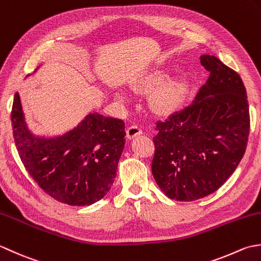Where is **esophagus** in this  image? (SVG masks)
Segmentation results:
<instances>
[{
  "label": "esophagus",
  "instance_id": "obj_1",
  "mask_svg": "<svg viewBox=\"0 0 261 261\" xmlns=\"http://www.w3.org/2000/svg\"><path fill=\"white\" fill-rule=\"evenodd\" d=\"M141 134H142V128L138 125H132L126 130L127 138H129V140L130 138H134L137 135H141Z\"/></svg>",
  "mask_w": 261,
  "mask_h": 261
}]
</instances>
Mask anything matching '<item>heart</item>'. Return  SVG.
Returning a JSON list of instances; mask_svg holds the SVG:
<instances>
[{
    "mask_svg": "<svg viewBox=\"0 0 261 261\" xmlns=\"http://www.w3.org/2000/svg\"><path fill=\"white\" fill-rule=\"evenodd\" d=\"M169 76L168 71L154 70L144 74L135 83L137 90H153L150 97L151 108L161 115L177 109L188 91V82L185 77L169 79ZM117 97L125 99L126 95L118 93Z\"/></svg>",
    "mask_w": 261,
    "mask_h": 261,
    "instance_id": "b5f03b06",
    "label": "heart"
}]
</instances>
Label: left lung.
Returning a JSON list of instances; mask_svg holds the SVG:
<instances>
[{
    "instance_id": "8db88e82",
    "label": "left lung",
    "mask_w": 261,
    "mask_h": 261,
    "mask_svg": "<svg viewBox=\"0 0 261 261\" xmlns=\"http://www.w3.org/2000/svg\"><path fill=\"white\" fill-rule=\"evenodd\" d=\"M210 72L193 103L158 121L152 174L169 198L193 201L219 189L240 163L250 130L249 103L240 75L211 55Z\"/></svg>"
}]
</instances>
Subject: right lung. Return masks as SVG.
I'll return each mask as SVG.
<instances>
[{"instance_id": "1", "label": "right lung", "mask_w": 261, "mask_h": 261, "mask_svg": "<svg viewBox=\"0 0 261 261\" xmlns=\"http://www.w3.org/2000/svg\"><path fill=\"white\" fill-rule=\"evenodd\" d=\"M11 121L21 161L47 195L72 206L91 205L107 195L125 146L123 120L94 113L62 136H35L17 92Z\"/></svg>"}]
</instances>
